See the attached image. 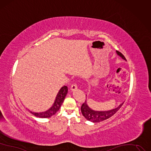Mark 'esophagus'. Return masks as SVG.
Instances as JSON below:
<instances>
[{
    "label": "esophagus",
    "instance_id": "esophagus-1",
    "mask_svg": "<svg viewBox=\"0 0 151 151\" xmlns=\"http://www.w3.org/2000/svg\"><path fill=\"white\" fill-rule=\"evenodd\" d=\"M77 88H78V86H77L76 85H72L71 88H70V90L71 91H74L76 90H77Z\"/></svg>",
    "mask_w": 151,
    "mask_h": 151
}]
</instances>
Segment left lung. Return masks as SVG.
Masks as SVG:
<instances>
[{
    "mask_svg": "<svg viewBox=\"0 0 151 151\" xmlns=\"http://www.w3.org/2000/svg\"><path fill=\"white\" fill-rule=\"evenodd\" d=\"M116 53L122 59L126 61V59L125 58L124 56L121 53H120L118 51H116ZM123 103L124 102L122 103L119 106H118L117 108L113 109L108 110V111H95V110L92 109L91 108H90L88 106L87 101L86 100L85 102H84V103H83L81 106V111L83 116H84L88 121H90L93 122H99L101 121L107 119L111 118L112 116H113L117 111L120 109V108L122 106V105L123 104Z\"/></svg>",
    "mask_w": 151,
    "mask_h": 151,
    "instance_id": "obj_1",
    "label": "left lung"
}]
</instances>
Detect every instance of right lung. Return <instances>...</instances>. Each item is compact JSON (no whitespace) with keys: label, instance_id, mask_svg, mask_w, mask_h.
<instances>
[{"label":"right lung","instance_id":"1","mask_svg":"<svg viewBox=\"0 0 151 151\" xmlns=\"http://www.w3.org/2000/svg\"><path fill=\"white\" fill-rule=\"evenodd\" d=\"M67 93H68V87L66 86H64L60 88L59 90L57 96H56L55 101L52 105V106L47 109L45 111L43 112H40V113H35L33 112L32 111H29L30 112L35 116L36 117L40 118H50V117L54 115L57 111L60 109L61 104H62L63 101L65 100V98L66 96Z\"/></svg>","mask_w":151,"mask_h":151}]
</instances>
